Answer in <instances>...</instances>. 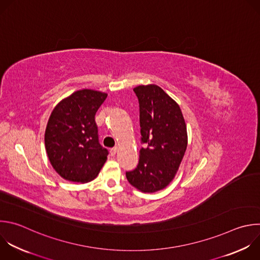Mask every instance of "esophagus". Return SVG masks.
I'll list each match as a JSON object with an SVG mask.
<instances>
[{"mask_svg": "<svg viewBox=\"0 0 260 260\" xmlns=\"http://www.w3.org/2000/svg\"><path fill=\"white\" fill-rule=\"evenodd\" d=\"M117 151H118V149L115 147V148H113V149H111V150H110V154H111L112 156H115V155H116V153H117Z\"/></svg>", "mask_w": 260, "mask_h": 260, "instance_id": "esophagus-1", "label": "esophagus"}]
</instances>
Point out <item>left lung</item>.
Here are the masks:
<instances>
[{
  "mask_svg": "<svg viewBox=\"0 0 260 260\" xmlns=\"http://www.w3.org/2000/svg\"><path fill=\"white\" fill-rule=\"evenodd\" d=\"M140 105L141 140L137 167L126 171L128 183L154 193L174 180L188 145L187 126L179 104L156 84L134 89Z\"/></svg>",
  "mask_w": 260,
  "mask_h": 260,
  "instance_id": "obj_1",
  "label": "left lung"
}]
</instances>
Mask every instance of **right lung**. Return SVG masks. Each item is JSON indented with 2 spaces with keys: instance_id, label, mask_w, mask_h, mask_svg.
Segmentation results:
<instances>
[{
  "instance_id": "1",
  "label": "right lung",
  "mask_w": 260,
  "mask_h": 260,
  "mask_svg": "<svg viewBox=\"0 0 260 260\" xmlns=\"http://www.w3.org/2000/svg\"><path fill=\"white\" fill-rule=\"evenodd\" d=\"M107 94L83 89L60 101L51 113L45 146L57 174L66 181L94 180L107 160L108 150L99 143L95 115Z\"/></svg>"
}]
</instances>
